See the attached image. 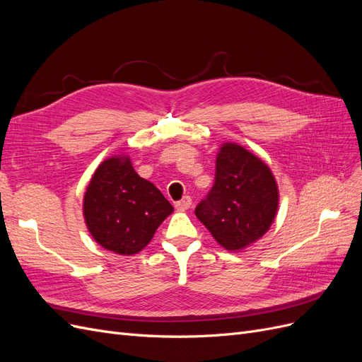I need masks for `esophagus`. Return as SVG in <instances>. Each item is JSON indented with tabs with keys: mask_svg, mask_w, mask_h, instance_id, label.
Listing matches in <instances>:
<instances>
[{
	"mask_svg": "<svg viewBox=\"0 0 362 362\" xmlns=\"http://www.w3.org/2000/svg\"><path fill=\"white\" fill-rule=\"evenodd\" d=\"M190 205H192V198H190V196H184L181 201H178L177 204H175V208H177V210H180V211H185V210H189Z\"/></svg>",
	"mask_w": 362,
	"mask_h": 362,
	"instance_id": "esophagus-1",
	"label": "esophagus"
}]
</instances>
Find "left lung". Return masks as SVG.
<instances>
[{"label": "left lung", "mask_w": 362, "mask_h": 362, "mask_svg": "<svg viewBox=\"0 0 362 362\" xmlns=\"http://www.w3.org/2000/svg\"><path fill=\"white\" fill-rule=\"evenodd\" d=\"M278 185L264 161L235 144L217 154L214 185L194 208L216 242L240 250L264 235L276 216Z\"/></svg>", "instance_id": "1"}]
</instances>
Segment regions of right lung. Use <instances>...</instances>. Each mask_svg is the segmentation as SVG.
Returning <instances> with one entry per match:
<instances>
[{"label": "right lung", "instance_id": "add662e5", "mask_svg": "<svg viewBox=\"0 0 362 362\" xmlns=\"http://www.w3.org/2000/svg\"><path fill=\"white\" fill-rule=\"evenodd\" d=\"M83 211L96 243L119 255H134L151 242L173 206L154 184L139 177L128 157L116 156L95 170Z\"/></svg>", "mask_w": 362, "mask_h": 362}]
</instances>
